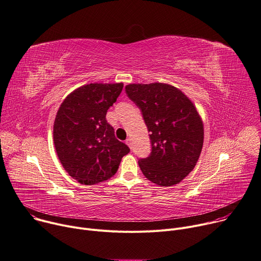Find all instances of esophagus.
Listing matches in <instances>:
<instances>
[{"instance_id": "34e87169", "label": "esophagus", "mask_w": 261, "mask_h": 261, "mask_svg": "<svg viewBox=\"0 0 261 261\" xmlns=\"http://www.w3.org/2000/svg\"><path fill=\"white\" fill-rule=\"evenodd\" d=\"M125 143L127 144L129 148H132V140H130V138H127V139L125 140Z\"/></svg>"}]
</instances>
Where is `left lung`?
<instances>
[{
  "label": "left lung",
  "instance_id": "8db88e82",
  "mask_svg": "<svg viewBox=\"0 0 261 261\" xmlns=\"http://www.w3.org/2000/svg\"><path fill=\"white\" fill-rule=\"evenodd\" d=\"M125 91L149 132L151 153L139 160L144 176L161 187L179 184L195 168L203 146V121L195 105L165 83L129 84Z\"/></svg>",
  "mask_w": 261,
  "mask_h": 261
}]
</instances>
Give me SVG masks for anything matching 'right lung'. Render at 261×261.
Listing matches in <instances>:
<instances>
[{
    "instance_id": "add662e5",
    "label": "right lung",
    "mask_w": 261,
    "mask_h": 261,
    "mask_svg": "<svg viewBox=\"0 0 261 261\" xmlns=\"http://www.w3.org/2000/svg\"><path fill=\"white\" fill-rule=\"evenodd\" d=\"M123 83H91L79 87L61 103L54 122V144L60 163L82 185L110 179L129 152L106 119Z\"/></svg>"
}]
</instances>
